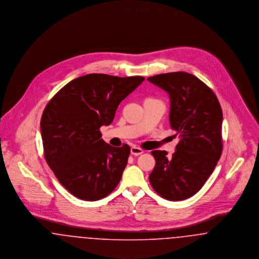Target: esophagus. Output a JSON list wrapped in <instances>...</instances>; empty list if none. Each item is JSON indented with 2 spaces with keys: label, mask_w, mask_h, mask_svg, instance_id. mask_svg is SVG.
I'll list each match as a JSON object with an SVG mask.
<instances>
[{
  "label": "esophagus",
  "mask_w": 259,
  "mask_h": 259,
  "mask_svg": "<svg viewBox=\"0 0 259 259\" xmlns=\"http://www.w3.org/2000/svg\"><path fill=\"white\" fill-rule=\"evenodd\" d=\"M142 153H144V150H143L142 148H137V147L131 148V154L138 156V155H140V154H142Z\"/></svg>",
  "instance_id": "esophagus-1"
}]
</instances>
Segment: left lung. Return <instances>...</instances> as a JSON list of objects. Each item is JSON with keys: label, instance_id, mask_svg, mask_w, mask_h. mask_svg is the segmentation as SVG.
<instances>
[{"label": "left lung", "instance_id": "obj_1", "mask_svg": "<svg viewBox=\"0 0 259 259\" xmlns=\"http://www.w3.org/2000/svg\"><path fill=\"white\" fill-rule=\"evenodd\" d=\"M148 81L170 97L169 120L180 134L172 156L152 150L156 164L149 175L153 189L170 201L193 196L214 170L222 151V111L215 94L193 74H157Z\"/></svg>", "mask_w": 259, "mask_h": 259}]
</instances>
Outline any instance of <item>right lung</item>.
Returning <instances> with one entry per match:
<instances>
[{
	"instance_id": "right-lung-1",
	"label": "right lung",
	"mask_w": 259,
	"mask_h": 259,
	"mask_svg": "<svg viewBox=\"0 0 259 259\" xmlns=\"http://www.w3.org/2000/svg\"><path fill=\"white\" fill-rule=\"evenodd\" d=\"M144 80L87 74L67 83L47 105L40 119L45 158L75 197L97 201L119 184L130 148L108 145L100 127L112 122L118 105Z\"/></svg>"
}]
</instances>
